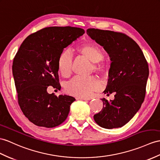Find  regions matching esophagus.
<instances>
[{
	"label": "esophagus",
	"instance_id": "obj_1",
	"mask_svg": "<svg viewBox=\"0 0 160 160\" xmlns=\"http://www.w3.org/2000/svg\"><path fill=\"white\" fill-rule=\"evenodd\" d=\"M77 100H88L89 99L88 98H82V97H77V98H76Z\"/></svg>",
	"mask_w": 160,
	"mask_h": 160
}]
</instances>
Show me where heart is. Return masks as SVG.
Masks as SVG:
<instances>
[{
	"instance_id": "obj_1",
	"label": "heart",
	"mask_w": 160,
	"mask_h": 160,
	"mask_svg": "<svg viewBox=\"0 0 160 160\" xmlns=\"http://www.w3.org/2000/svg\"><path fill=\"white\" fill-rule=\"evenodd\" d=\"M80 52L93 63H98L104 58L101 49L96 45H85L80 48ZM73 53L71 48H66L58 58V67L62 75L67 77L70 75L72 70ZM104 64L98 63L94 65L96 71H104ZM100 88V82L96 77L93 76H75L66 83V90L72 96L79 97H89L93 92Z\"/></svg>"
}]
</instances>
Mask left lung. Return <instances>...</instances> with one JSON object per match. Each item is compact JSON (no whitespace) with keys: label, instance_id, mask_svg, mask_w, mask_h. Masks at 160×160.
I'll list each match as a JSON object with an SVG mask.
<instances>
[{"label":"left lung","instance_id":"obj_1","mask_svg":"<svg viewBox=\"0 0 160 160\" xmlns=\"http://www.w3.org/2000/svg\"><path fill=\"white\" fill-rule=\"evenodd\" d=\"M87 34L111 58L108 83L103 93L115 94L113 100L101 99L103 108L93 119L106 129L121 128L141 107L149 77L148 64L138 44L126 34L95 28L88 29Z\"/></svg>","mask_w":160,"mask_h":160}]
</instances>
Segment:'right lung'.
<instances>
[{
    "label": "right lung",
    "mask_w": 160,
    "mask_h": 160,
    "mask_svg": "<svg viewBox=\"0 0 160 160\" xmlns=\"http://www.w3.org/2000/svg\"><path fill=\"white\" fill-rule=\"evenodd\" d=\"M85 33L76 27H48L29 35L15 55L12 71L23 113L34 125L54 128L67 118L72 96L49 93L60 89L58 58L64 48Z\"/></svg>",
    "instance_id": "right-lung-1"
}]
</instances>
